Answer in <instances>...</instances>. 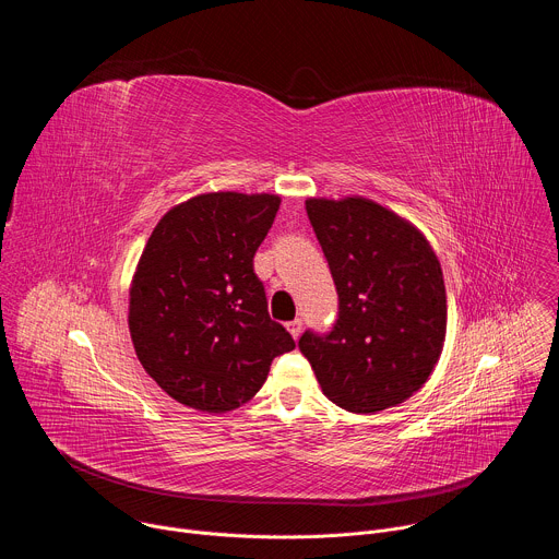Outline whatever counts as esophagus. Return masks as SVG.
<instances>
[{"label":"esophagus","mask_w":559,"mask_h":559,"mask_svg":"<svg viewBox=\"0 0 559 559\" xmlns=\"http://www.w3.org/2000/svg\"><path fill=\"white\" fill-rule=\"evenodd\" d=\"M287 332L292 334V338L300 336V332H302V321H300V318H294V321L287 323Z\"/></svg>","instance_id":"obj_1"}]
</instances>
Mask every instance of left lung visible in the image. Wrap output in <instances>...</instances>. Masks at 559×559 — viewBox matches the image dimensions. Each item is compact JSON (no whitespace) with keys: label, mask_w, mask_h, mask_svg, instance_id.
<instances>
[{"label":"left lung","mask_w":559,"mask_h":559,"mask_svg":"<svg viewBox=\"0 0 559 559\" xmlns=\"http://www.w3.org/2000/svg\"><path fill=\"white\" fill-rule=\"evenodd\" d=\"M328 259L338 318L298 347L323 393L352 414L405 403L431 376L447 334L442 270L405 218L360 197L305 201Z\"/></svg>","instance_id":"obj_1"}]
</instances>
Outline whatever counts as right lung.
Masks as SVG:
<instances>
[{
	"label": "right lung",
	"mask_w": 559,
	"mask_h": 559,
	"mask_svg": "<svg viewBox=\"0 0 559 559\" xmlns=\"http://www.w3.org/2000/svg\"><path fill=\"white\" fill-rule=\"evenodd\" d=\"M278 205L276 194H201L147 238L130 287V336L143 369L186 407H241L272 360L296 347L270 318L254 272Z\"/></svg>",
	"instance_id": "obj_1"
}]
</instances>
